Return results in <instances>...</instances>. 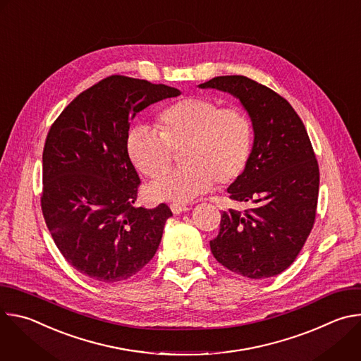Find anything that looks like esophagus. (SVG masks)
<instances>
[{
    "label": "esophagus",
    "instance_id": "34e87169",
    "mask_svg": "<svg viewBox=\"0 0 361 361\" xmlns=\"http://www.w3.org/2000/svg\"><path fill=\"white\" fill-rule=\"evenodd\" d=\"M170 209L174 214H180V213H184V212H188L190 209L187 207V205H183V204H171Z\"/></svg>",
    "mask_w": 361,
    "mask_h": 361
}]
</instances>
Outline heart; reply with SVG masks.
<instances>
[{
    "mask_svg": "<svg viewBox=\"0 0 361 361\" xmlns=\"http://www.w3.org/2000/svg\"><path fill=\"white\" fill-rule=\"evenodd\" d=\"M159 130L133 127L126 140L131 164L145 177L156 178L169 169L183 152L185 167L148 187L156 201L187 202L237 181L245 171L254 141L252 123L237 106H223L207 97H185L166 107Z\"/></svg>",
    "mask_w": 361,
    "mask_h": 361,
    "instance_id": "1",
    "label": "heart"
}]
</instances>
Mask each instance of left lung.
<instances>
[{"label":"left lung","instance_id":"8db88e82","mask_svg":"<svg viewBox=\"0 0 361 361\" xmlns=\"http://www.w3.org/2000/svg\"><path fill=\"white\" fill-rule=\"evenodd\" d=\"M198 87L237 97L254 130L248 166L227 188L231 200L252 207L221 214L212 252L244 277L277 276L293 264L314 226L320 171L312 141L290 102L263 84L223 75Z\"/></svg>","mask_w":361,"mask_h":361}]
</instances>
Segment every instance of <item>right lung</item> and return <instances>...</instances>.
<instances>
[{"instance_id":"1","label":"right lung","mask_w":361,"mask_h":361,"mask_svg":"<svg viewBox=\"0 0 361 361\" xmlns=\"http://www.w3.org/2000/svg\"><path fill=\"white\" fill-rule=\"evenodd\" d=\"M177 88L110 75L77 95L51 126L42 151L41 210L64 259L84 276L123 281L156 254L169 205L135 207L140 177L126 140L130 121Z\"/></svg>"}]
</instances>
